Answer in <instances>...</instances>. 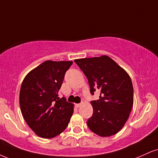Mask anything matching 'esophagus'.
Here are the masks:
<instances>
[{"instance_id":"esophagus-1","label":"esophagus","mask_w":158,"mask_h":158,"mask_svg":"<svg viewBox=\"0 0 158 158\" xmlns=\"http://www.w3.org/2000/svg\"><path fill=\"white\" fill-rule=\"evenodd\" d=\"M81 104H82V103H79V104H76L75 106L77 107V108H79V107L81 106Z\"/></svg>"}]
</instances>
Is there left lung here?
Listing matches in <instances>:
<instances>
[{
	"instance_id": "1",
	"label": "left lung",
	"mask_w": 158,
	"mask_h": 158,
	"mask_svg": "<svg viewBox=\"0 0 158 158\" xmlns=\"http://www.w3.org/2000/svg\"><path fill=\"white\" fill-rule=\"evenodd\" d=\"M74 61L86 76L90 94L100 90L99 99L90 102L94 111L87 121L88 128L101 137L115 135L126 123L133 106L131 78L107 56Z\"/></svg>"
}]
</instances>
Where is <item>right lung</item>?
Returning a JSON list of instances; mask_svg holds the SVG:
<instances>
[{"mask_svg":"<svg viewBox=\"0 0 158 158\" xmlns=\"http://www.w3.org/2000/svg\"><path fill=\"white\" fill-rule=\"evenodd\" d=\"M73 61H46L23 79L19 95L21 114L30 128L39 137L52 138L68 126L73 105L59 90L65 73Z\"/></svg>","mask_w":158,"mask_h":158,"instance_id":"1","label":"right lung"}]
</instances>
